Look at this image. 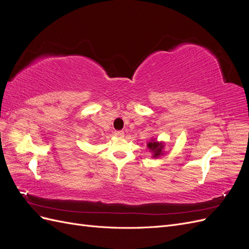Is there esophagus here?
<instances>
[{
	"mask_svg": "<svg viewBox=\"0 0 249 249\" xmlns=\"http://www.w3.org/2000/svg\"><path fill=\"white\" fill-rule=\"evenodd\" d=\"M114 136H116L118 138H123L124 136V131H115Z\"/></svg>",
	"mask_w": 249,
	"mask_h": 249,
	"instance_id": "1",
	"label": "esophagus"
}]
</instances>
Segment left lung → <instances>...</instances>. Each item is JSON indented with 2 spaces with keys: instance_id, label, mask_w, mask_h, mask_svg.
<instances>
[{
  "instance_id": "8db88e82",
  "label": "left lung",
  "mask_w": 249,
  "mask_h": 249,
  "mask_svg": "<svg viewBox=\"0 0 249 249\" xmlns=\"http://www.w3.org/2000/svg\"><path fill=\"white\" fill-rule=\"evenodd\" d=\"M146 146L149 149V152L152 153V157L156 158V159L165 155V150H164L165 142L163 141H158L157 139H150V141L147 142Z\"/></svg>"
}]
</instances>
